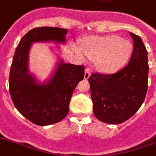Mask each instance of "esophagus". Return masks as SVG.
<instances>
[{"mask_svg": "<svg viewBox=\"0 0 156 156\" xmlns=\"http://www.w3.org/2000/svg\"><path fill=\"white\" fill-rule=\"evenodd\" d=\"M90 75H91V70L88 68H87L85 70V76H84V78H85V79H88V78L90 77Z\"/></svg>", "mask_w": 156, "mask_h": 156, "instance_id": "34e87169", "label": "esophagus"}]
</instances>
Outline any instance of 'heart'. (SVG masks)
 <instances>
[{
  "mask_svg": "<svg viewBox=\"0 0 156 156\" xmlns=\"http://www.w3.org/2000/svg\"><path fill=\"white\" fill-rule=\"evenodd\" d=\"M81 49L95 67L103 73H114L123 68L130 60L133 45L129 40L115 35L88 36L81 41ZM81 53L79 50H77Z\"/></svg>",
  "mask_w": 156,
  "mask_h": 156,
  "instance_id": "heart-1",
  "label": "heart"
}]
</instances>
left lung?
Returning a JSON list of instances; mask_svg holds the SVG:
<instances>
[{"mask_svg":"<svg viewBox=\"0 0 156 156\" xmlns=\"http://www.w3.org/2000/svg\"><path fill=\"white\" fill-rule=\"evenodd\" d=\"M130 35L134 49L128 64L114 74L94 73L88 78L94 115L104 123L118 124L130 119L148 90V52L140 36Z\"/></svg>","mask_w":156,"mask_h":156,"instance_id":"8db88e82","label":"left lung"}]
</instances>
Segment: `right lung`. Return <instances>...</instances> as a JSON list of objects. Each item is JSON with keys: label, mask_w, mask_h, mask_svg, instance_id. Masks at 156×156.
<instances>
[{"label": "right lung", "mask_w": 156, "mask_h": 156, "mask_svg": "<svg viewBox=\"0 0 156 156\" xmlns=\"http://www.w3.org/2000/svg\"><path fill=\"white\" fill-rule=\"evenodd\" d=\"M67 33L61 28H35L22 38L15 50L9 75L11 97L19 113L36 125L54 124L67 116L73 92L84 78L85 67L61 61L51 79L39 84L29 73V49L36 42L64 43Z\"/></svg>", "instance_id": "right-lung-1"}]
</instances>
